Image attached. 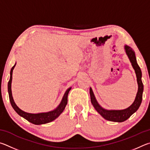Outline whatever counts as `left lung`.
Wrapping results in <instances>:
<instances>
[{"label":"left lung","mask_w":150,"mask_h":150,"mask_svg":"<svg viewBox=\"0 0 150 150\" xmlns=\"http://www.w3.org/2000/svg\"><path fill=\"white\" fill-rule=\"evenodd\" d=\"M125 49L130 61L132 64L134 69L135 70L136 78H137V82L138 85V90L136 94L134 101L128 108L122 110H107L101 107L98 102L97 101L96 97L94 96L92 89L90 88V93L91 98V102L96 110L105 119L112 122H121L127 120L131 115L137 111L140 107L142 100V94L144 91V85L142 82V71L139 67L136 58L135 56V52L128 45L125 46Z\"/></svg>","instance_id":"obj_1"}]
</instances>
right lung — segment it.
Listing matches in <instances>:
<instances>
[{"label":"right lung","mask_w":150,"mask_h":150,"mask_svg":"<svg viewBox=\"0 0 150 150\" xmlns=\"http://www.w3.org/2000/svg\"><path fill=\"white\" fill-rule=\"evenodd\" d=\"M16 64L13 66V67L11 68V70H10V77L9 82L8 83V91L9 94V99L13 109L15 110V111L20 116L23 117L25 119L28 120L29 122L33 123L34 125H39L46 124V123L50 122L52 121V120H54V119H56L62 113L63 111H64V109H65V107L68 103V94L69 93L70 90H71V88H69L67 91H66V92L64 94V96H63L62 101L59 104V105L58 106L56 109H54L53 111L47 112H41V113L37 114L28 113V112L23 111L22 110H21L19 107L16 105L12 95L11 83L12 80V72L15 67Z\"/></svg>","instance_id":"add662e5"}]
</instances>
